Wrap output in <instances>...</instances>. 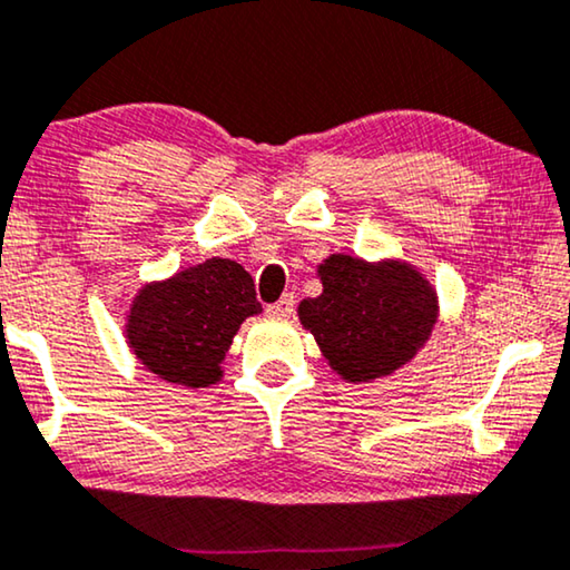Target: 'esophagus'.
Here are the masks:
<instances>
[{
  "label": "esophagus",
  "instance_id": "esophagus-1",
  "mask_svg": "<svg viewBox=\"0 0 570 570\" xmlns=\"http://www.w3.org/2000/svg\"><path fill=\"white\" fill-rule=\"evenodd\" d=\"M294 307H296V296L294 294H284L276 304H271L268 314H271V317H292Z\"/></svg>",
  "mask_w": 570,
  "mask_h": 570
}]
</instances>
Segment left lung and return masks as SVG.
Returning a JSON list of instances; mask_svg holds the SVG:
<instances>
[{
	"label": "left lung",
	"mask_w": 570,
	"mask_h": 570,
	"mask_svg": "<svg viewBox=\"0 0 570 570\" xmlns=\"http://www.w3.org/2000/svg\"><path fill=\"white\" fill-rule=\"evenodd\" d=\"M317 278L322 294L302 299L296 314L347 384H371L404 368L438 325L435 286L410 261L333 253L317 266Z\"/></svg>",
	"instance_id": "left-lung-1"
}]
</instances>
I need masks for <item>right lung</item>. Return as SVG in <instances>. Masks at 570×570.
I'll return each mask as SVG.
<instances>
[{"instance_id":"add662e5","label":"right lung","mask_w":570,"mask_h":570,"mask_svg":"<svg viewBox=\"0 0 570 570\" xmlns=\"http://www.w3.org/2000/svg\"><path fill=\"white\" fill-rule=\"evenodd\" d=\"M263 307L248 271L207 258L160 282L142 284L125 312V340L158 379L186 389L223 381V361L237 330Z\"/></svg>"}]
</instances>
